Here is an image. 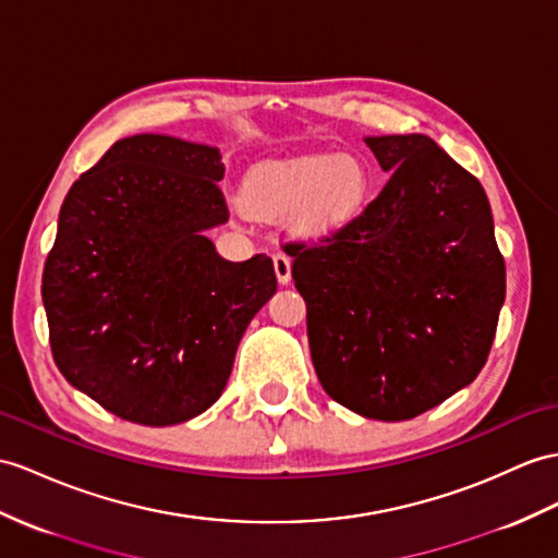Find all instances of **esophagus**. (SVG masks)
I'll return each mask as SVG.
<instances>
[{
    "label": "esophagus",
    "mask_w": 558,
    "mask_h": 558,
    "mask_svg": "<svg viewBox=\"0 0 558 558\" xmlns=\"http://www.w3.org/2000/svg\"><path fill=\"white\" fill-rule=\"evenodd\" d=\"M271 263H275L279 283H289L291 281V257L283 251H277L275 255H271Z\"/></svg>",
    "instance_id": "1"
}]
</instances>
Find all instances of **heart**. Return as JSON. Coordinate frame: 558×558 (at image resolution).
Listing matches in <instances>:
<instances>
[{"label": "heart", "mask_w": 558, "mask_h": 558, "mask_svg": "<svg viewBox=\"0 0 558 558\" xmlns=\"http://www.w3.org/2000/svg\"><path fill=\"white\" fill-rule=\"evenodd\" d=\"M369 192V172L357 156H303L255 166L241 186V206L260 220H279L301 236L319 239L348 225Z\"/></svg>", "instance_id": "b5f03b06"}]
</instances>
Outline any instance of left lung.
I'll return each instance as SVG.
<instances>
[{
    "instance_id": "8db88e82",
    "label": "left lung",
    "mask_w": 558,
    "mask_h": 558,
    "mask_svg": "<svg viewBox=\"0 0 558 558\" xmlns=\"http://www.w3.org/2000/svg\"><path fill=\"white\" fill-rule=\"evenodd\" d=\"M388 184L317 243L289 241L310 355L329 398L407 421L481 374L507 269L490 201L426 134L366 137Z\"/></svg>"
}]
</instances>
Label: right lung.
<instances>
[{
	"instance_id": "add662e5",
	"label": "right lung",
	"mask_w": 558,
	"mask_h": 558,
	"mask_svg": "<svg viewBox=\"0 0 558 558\" xmlns=\"http://www.w3.org/2000/svg\"><path fill=\"white\" fill-rule=\"evenodd\" d=\"M215 146L116 142L68 192L43 271L53 362L106 412L142 426L194 418L222 396L243 331L277 291L271 260L229 263Z\"/></svg>"
}]
</instances>
